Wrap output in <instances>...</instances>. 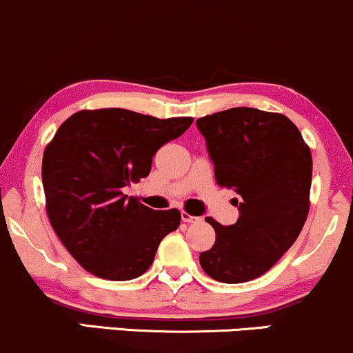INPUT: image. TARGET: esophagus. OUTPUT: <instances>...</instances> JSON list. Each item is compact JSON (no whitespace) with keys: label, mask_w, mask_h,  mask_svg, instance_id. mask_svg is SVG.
Returning <instances> with one entry per match:
<instances>
[{"label":"esophagus","mask_w":353,"mask_h":353,"mask_svg":"<svg viewBox=\"0 0 353 353\" xmlns=\"http://www.w3.org/2000/svg\"><path fill=\"white\" fill-rule=\"evenodd\" d=\"M181 221L188 223V225H192V223H198V221H200V218H198V216H192V214H188V213H186V211H181Z\"/></svg>","instance_id":"esophagus-1"}]
</instances>
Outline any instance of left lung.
<instances>
[{"instance_id": "8db88e82", "label": "left lung", "mask_w": 353, "mask_h": 353, "mask_svg": "<svg viewBox=\"0 0 353 353\" xmlns=\"http://www.w3.org/2000/svg\"><path fill=\"white\" fill-rule=\"evenodd\" d=\"M216 183L234 190V225L213 218L216 241L200 254L214 281L239 284L269 271L299 236L309 213L312 155L283 114L234 107L196 120Z\"/></svg>"}]
</instances>
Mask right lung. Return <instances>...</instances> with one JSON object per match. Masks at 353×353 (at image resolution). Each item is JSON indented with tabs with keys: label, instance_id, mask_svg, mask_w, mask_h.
Instances as JSON below:
<instances>
[{
	"label": "right lung",
	"instance_id": "obj_1",
	"mask_svg": "<svg viewBox=\"0 0 353 353\" xmlns=\"http://www.w3.org/2000/svg\"><path fill=\"white\" fill-rule=\"evenodd\" d=\"M193 123L125 109L81 110L57 128L43 155L49 221L85 271L130 281L152 266L161 239L180 226L178 210L155 211L123 193L148 176L157 150Z\"/></svg>",
	"mask_w": 353,
	"mask_h": 353
}]
</instances>
